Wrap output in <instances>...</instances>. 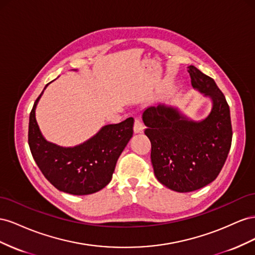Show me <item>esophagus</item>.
Masks as SVG:
<instances>
[{"label":"esophagus","mask_w":255,"mask_h":255,"mask_svg":"<svg viewBox=\"0 0 255 255\" xmlns=\"http://www.w3.org/2000/svg\"><path fill=\"white\" fill-rule=\"evenodd\" d=\"M133 129H134V132H136V133H141V132H143V130H144V125H143V123H142V121H141L140 119H137V118H135V119H134Z\"/></svg>","instance_id":"34e87169"}]
</instances>
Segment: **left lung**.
<instances>
[{
  "mask_svg": "<svg viewBox=\"0 0 255 255\" xmlns=\"http://www.w3.org/2000/svg\"><path fill=\"white\" fill-rule=\"evenodd\" d=\"M191 84L212 97L213 110L199 123L175 109L159 105L143 113L145 134L151 144L150 160L157 179L177 192H190L214 181L222 170L232 144L230 107L213 78L188 67Z\"/></svg>",
  "mask_w": 255,
  "mask_h": 255,
  "instance_id": "8db88e82",
  "label": "left lung"
}]
</instances>
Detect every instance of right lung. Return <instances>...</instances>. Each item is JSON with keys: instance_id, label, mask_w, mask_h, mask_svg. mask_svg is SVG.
Returning a JSON list of instances; mask_svg holds the SVG:
<instances>
[{"instance_id": "1", "label": "right lung", "mask_w": 255, "mask_h": 255, "mask_svg": "<svg viewBox=\"0 0 255 255\" xmlns=\"http://www.w3.org/2000/svg\"><path fill=\"white\" fill-rule=\"evenodd\" d=\"M41 94L34 103L28 123V145L36 164L60 191L84 195L101 190L110 183L116 161L131 139L133 119L103 127L79 146L60 147L43 139L36 122L35 109Z\"/></svg>"}]
</instances>
